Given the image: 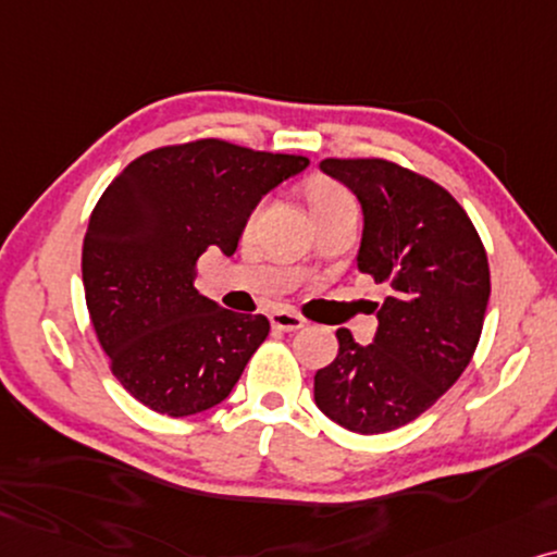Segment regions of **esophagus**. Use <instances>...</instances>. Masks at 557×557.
Segmentation results:
<instances>
[{
	"instance_id": "1",
	"label": "esophagus",
	"mask_w": 557,
	"mask_h": 557,
	"mask_svg": "<svg viewBox=\"0 0 557 557\" xmlns=\"http://www.w3.org/2000/svg\"><path fill=\"white\" fill-rule=\"evenodd\" d=\"M270 323H272V329H277V331H298L306 325V318L293 313V310H272Z\"/></svg>"
}]
</instances>
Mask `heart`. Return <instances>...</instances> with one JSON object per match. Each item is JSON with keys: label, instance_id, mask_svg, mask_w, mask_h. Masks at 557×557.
Segmentation results:
<instances>
[{"label": "heart", "instance_id": "1", "mask_svg": "<svg viewBox=\"0 0 557 557\" xmlns=\"http://www.w3.org/2000/svg\"><path fill=\"white\" fill-rule=\"evenodd\" d=\"M308 201H310V211H313V216H318V213H323V211H331V209H338V206L354 203V198H351V193L344 188V185H338L333 181H315L308 188ZM264 206H267L264 201L257 203L255 211L249 213V219H247L249 232L257 226V221L262 219Z\"/></svg>", "mask_w": 557, "mask_h": 557}]
</instances>
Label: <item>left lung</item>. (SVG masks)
<instances>
[{"mask_svg": "<svg viewBox=\"0 0 557 557\" xmlns=\"http://www.w3.org/2000/svg\"><path fill=\"white\" fill-rule=\"evenodd\" d=\"M364 211L359 270L389 295L376 336L338 329V356L315 372V405L346 430L387 433L454 387L476 351L492 280L476 226L430 177L382 158H325Z\"/></svg>", "mask_w": 557, "mask_h": 557, "instance_id": "8db88e82", "label": "left lung"}]
</instances>
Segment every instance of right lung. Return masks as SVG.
<instances>
[{
    "instance_id": "right-lung-1",
    "label": "right lung",
    "mask_w": 557,
    "mask_h": 557,
    "mask_svg": "<svg viewBox=\"0 0 557 557\" xmlns=\"http://www.w3.org/2000/svg\"><path fill=\"white\" fill-rule=\"evenodd\" d=\"M306 165L206 137L139 154L101 193L81 257L86 306L111 374L145 407L188 418L239 382L270 321L198 295L196 262L209 247L232 257L259 198Z\"/></svg>"
}]
</instances>
